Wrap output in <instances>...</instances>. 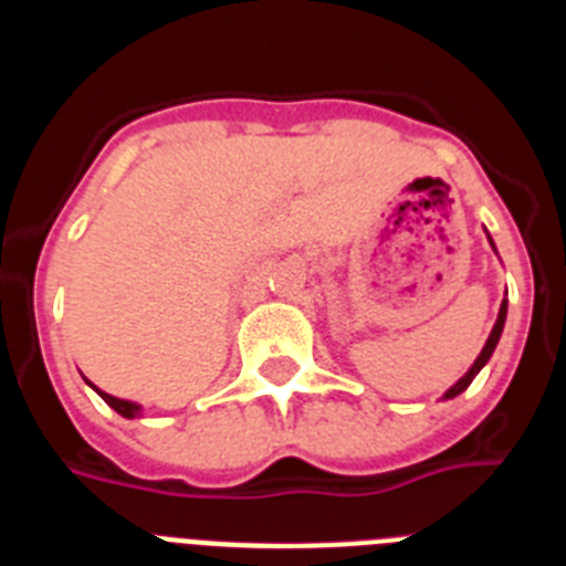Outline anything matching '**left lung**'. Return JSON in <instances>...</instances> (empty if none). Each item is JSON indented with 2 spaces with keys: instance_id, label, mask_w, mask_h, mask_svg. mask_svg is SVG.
I'll return each mask as SVG.
<instances>
[{
  "instance_id": "1",
  "label": "left lung",
  "mask_w": 566,
  "mask_h": 566,
  "mask_svg": "<svg viewBox=\"0 0 566 566\" xmlns=\"http://www.w3.org/2000/svg\"><path fill=\"white\" fill-rule=\"evenodd\" d=\"M490 243H492V240H490ZM504 321H506V301L501 303L499 321H495V326H492L490 337H486V343H484V349H481V355L475 357V364L470 366V371H467V375H463V378L458 380L455 386H449L447 392H443V398H455V395H461L463 389H467V386H470L472 380H475V375H478V371L484 369V366H486V360H490V357H492V352H495V346H499V337H501V332H504Z\"/></svg>"
}]
</instances>
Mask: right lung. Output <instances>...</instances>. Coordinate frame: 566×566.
<instances>
[{
    "label": "right lung",
    "mask_w": 566,
    "mask_h": 566,
    "mask_svg": "<svg viewBox=\"0 0 566 566\" xmlns=\"http://www.w3.org/2000/svg\"><path fill=\"white\" fill-rule=\"evenodd\" d=\"M88 386H94V384L88 380ZM94 389H96V386H94ZM96 395H99V398H103L105 403L114 409V412L123 415V418H137V415L143 412V407H139V403H132V400H123V398H114V395L103 392V389H96Z\"/></svg>",
    "instance_id": "add662e5"
}]
</instances>
